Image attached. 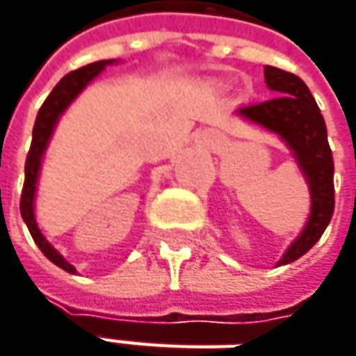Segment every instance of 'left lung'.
I'll return each instance as SVG.
<instances>
[{
  "label": "left lung",
  "instance_id": "1",
  "mask_svg": "<svg viewBox=\"0 0 356 356\" xmlns=\"http://www.w3.org/2000/svg\"><path fill=\"white\" fill-rule=\"evenodd\" d=\"M267 89L273 90L266 103L239 108L238 115L253 124L277 134L293 152L311 192V213L305 227L283 253L277 266L299 259L319 241L335 210L333 154L327 140V127L309 87L293 73L266 65Z\"/></svg>",
  "mask_w": 356,
  "mask_h": 356
}]
</instances>
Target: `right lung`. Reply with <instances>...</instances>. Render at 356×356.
<instances>
[{
	"mask_svg": "<svg viewBox=\"0 0 356 356\" xmlns=\"http://www.w3.org/2000/svg\"><path fill=\"white\" fill-rule=\"evenodd\" d=\"M113 63H115V59L90 63L87 67L71 71L69 75L63 76L61 81L55 85V89L51 90V95L45 99V103L41 104V108L37 113L33 127V140H31V148H29V154H27V160H25V182H23V192H21L19 202L21 218L29 227V234L37 243V248L43 252V255L47 257L49 261H53L55 266H59L69 273H76V269L49 243L45 236L41 234L37 222H35V190H37V180H39V170H41V160H43V154L47 150V144L51 140V136H53V130L57 127L61 115L67 111V106L83 92V89L89 85L90 81L95 76L101 75V71L106 65H113Z\"/></svg>",
	"mask_w": 356,
	"mask_h": 356,
	"instance_id": "right-lung-1",
	"label": "right lung"
}]
</instances>
